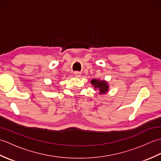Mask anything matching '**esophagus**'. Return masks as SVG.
Segmentation results:
<instances>
[{"instance_id":"1","label":"esophagus","mask_w":161,"mask_h":161,"mask_svg":"<svg viewBox=\"0 0 161 161\" xmlns=\"http://www.w3.org/2000/svg\"><path fill=\"white\" fill-rule=\"evenodd\" d=\"M75 76L76 77H77V78H80L81 76V75L80 73H79V72H75Z\"/></svg>"}]
</instances>
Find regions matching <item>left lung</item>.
Returning <instances> with one entry per match:
<instances>
[{
  "label": "left lung",
  "instance_id": "1",
  "mask_svg": "<svg viewBox=\"0 0 161 161\" xmlns=\"http://www.w3.org/2000/svg\"><path fill=\"white\" fill-rule=\"evenodd\" d=\"M91 84L94 86L95 89L99 91V94L103 95L108 93L109 89V85L105 80H100L98 79H93L91 81Z\"/></svg>",
  "mask_w": 161,
  "mask_h": 161
}]
</instances>
